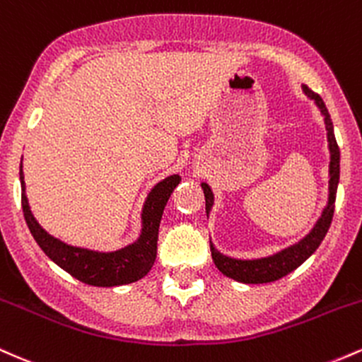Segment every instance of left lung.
<instances>
[{"label":"left lung","mask_w":362,"mask_h":362,"mask_svg":"<svg viewBox=\"0 0 362 362\" xmlns=\"http://www.w3.org/2000/svg\"><path fill=\"white\" fill-rule=\"evenodd\" d=\"M303 93L315 102L322 112L323 120H325L327 129V141H328V151H330V163H328V201L327 206L323 207L322 214L311 228L308 235H305L300 242L289 245V247L282 248V250L272 253L267 257H259V259H236V257L224 255L214 247L211 242V255L216 267L223 276L230 277V279L243 282V284H264V282H274L281 277L288 276L294 269H298L306 259L313 255L315 250L320 247V243L325 238L328 228H330L332 218H334L335 209V195H337L339 187V177H340V151L335 141L334 134V124H332L330 114H328L325 103H323L322 97L311 91L308 86L303 85ZM202 190H204L206 197V213L209 218L211 209L214 206V194L209 184L202 182Z\"/></svg>","instance_id":"obj_1"}]
</instances>
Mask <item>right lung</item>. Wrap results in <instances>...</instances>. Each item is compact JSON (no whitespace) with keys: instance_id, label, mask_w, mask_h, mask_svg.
Masks as SVG:
<instances>
[{"instance_id":"right-lung-1","label":"right lung","mask_w":362,"mask_h":362,"mask_svg":"<svg viewBox=\"0 0 362 362\" xmlns=\"http://www.w3.org/2000/svg\"><path fill=\"white\" fill-rule=\"evenodd\" d=\"M180 175H170L153 187L141 209V233L138 240L114 252H98L90 248L74 247L49 235L32 214L25 194L23 170L20 163V184H22V209L25 221L32 236L45 255L57 264L62 271L71 274L74 279L98 288L131 284L151 271L156 259L158 230L161 216L173 189L180 184Z\"/></svg>"}]
</instances>
